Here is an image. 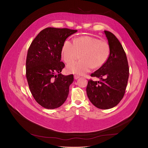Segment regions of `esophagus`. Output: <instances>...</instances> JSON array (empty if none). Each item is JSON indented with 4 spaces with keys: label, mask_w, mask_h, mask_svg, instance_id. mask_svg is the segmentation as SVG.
<instances>
[{
    "label": "esophagus",
    "mask_w": 148,
    "mask_h": 148,
    "mask_svg": "<svg viewBox=\"0 0 148 148\" xmlns=\"http://www.w3.org/2000/svg\"><path fill=\"white\" fill-rule=\"evenodd\" d=\"M79 77H79V76H78V75H75V76H74V78H75V79H78Z\"/></svg>",
    "instance_id": "34e87169"
}]
</instances>
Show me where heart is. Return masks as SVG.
Masks as SVG:
<instances>
[{
    "instance_id": "1",
    "label": "heart",
    "mask_w": 148,
    "mask_h": 148,
    "mask_svg": "<svg viewBox=\"0 0 148 148\" xmlns=\"http://www.w3.org/2000/svg\"><path fill=\"white\" fill-rule=\"evenodd\" d=\"M109 43L92 36L75 38L73 42L66 40L62 48V57L65 63L69 64L78 59L82 60L67 66L69 73L83 75L91 69H99L107 62L110 55Z\"/></svg>"
}]
</instances>
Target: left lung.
Segmentation results:
<instances>
[{
  "label": "left lung",
  "instance_id": "left-lung-1",
  "mask_svg": "<svg viewBox=\"0 0 148 148\" xmlns=\"http://www.w3.org/2000/svg\"><path fill=\"white\" fill-rule=\"evenodd\" d=\"M110 48L107 62L91 73L99 81L89 79L86 93L89 101L101 109H109L117 106L125 95L129 77V66L126 53L115 36L104 31Z\"/></svg>",
  "mask_w": 148,
  "mask_h": 148
}]
</instances>
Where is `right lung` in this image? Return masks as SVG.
Listing matches in <instances>:
<instances>
[{"mask_svg":"<svg viewBox=\"0 0 148 148\" xmlns=\"http://www.w3.org/2000/svg\"><path fill=\"white\" fill-rule=\"evenodd\" d=\"M77 31L47 28L36 37L28 49L26 77L30 91L39 105L48 109L59 107L68 97L73 75L65 76L61 52L66 39Z\"/></svg>","mask_w":148,"mask_h":148,"instance_id":"right-lung-1","label":"right lung"}]
</instances>
